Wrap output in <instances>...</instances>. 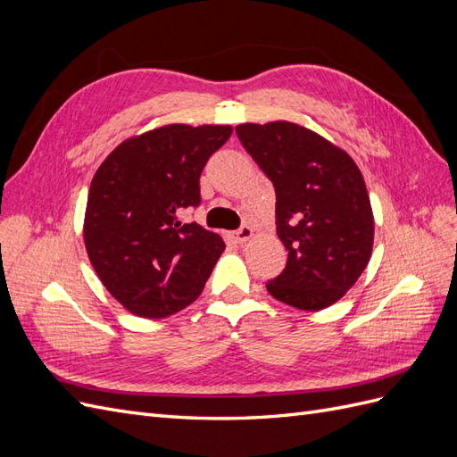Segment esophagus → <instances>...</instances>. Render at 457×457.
Listing matches in <instances>:
<instances>
[{
	"mask_svg": "<svg viewBox=\"0 0 457 457\" xmlns=\"http://www.w3.org/2000/svg\"><path fill=\"white\" fill-rule=\"evenodd\" d=\"M232 237H234V240H237L238 244H245L247 240L253 237V228L250 225H242L237 232L232 234Z\"/></svg>",
	"mask_w": 457,
	"mask_h": 457,
	"instance_id": "obj_1",
	"label": "esophagus"
}]
</instances>
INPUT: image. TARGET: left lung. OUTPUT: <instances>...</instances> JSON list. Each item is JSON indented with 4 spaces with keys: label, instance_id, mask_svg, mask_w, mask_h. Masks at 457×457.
<instances>
[{
    "label": "left lung",
    "instance_id": "1",
    "mask_svg": "<svg viewBox=\"0 0 457 457\" xmlns=\"http://www.w3.org/2000/svg\"><path fill=\"white\" fill-rule=\"evenodd\" d=\"M237 135L276 192L286 269L269 294L301 311L345 295L368 265L373 215L361 170L324 137L292 121L242 123Z\"/></svg>",
    "mask_w": 457,
    "mask_h": 457
}]
</instances>
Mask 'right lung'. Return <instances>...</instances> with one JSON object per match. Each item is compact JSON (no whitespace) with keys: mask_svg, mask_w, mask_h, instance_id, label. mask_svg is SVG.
I'll return each mask as SVG.
<instances>
[{"mask_svg":"<svg viewBox=\"0 0 457 457\" xmlns=\"http://www.w3.org/2000/svg\"><path fill=\"white\" fill-rule=\"evenodd\" d=\"M230 133L173 123L121 143L96 170L84 240L95 272L129 312L165 318L202 294L225 242L181 217L200 205V175Z\"/></svg>","mask_w":457,"mask_h":457,"instance_id":"obj_1","label":"right lung"}]
</instances>
